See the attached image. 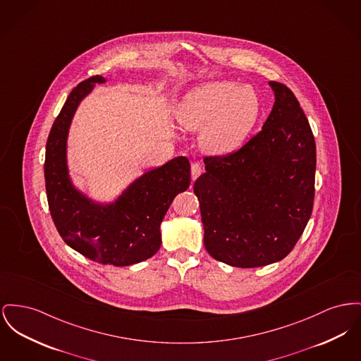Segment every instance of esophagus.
Here are the masks:
<instances>
[{"label": "esophagus", "instance_id": "1", "mask_svg": "<svg viewBox=\"0 0 361 361\" xmlns=\"http://www.w3.org/2000/svg\"><path fill=\"white\" fill-rule=\"evenodd\" d=\"M202 174V166L199 164H192L191 177L192 180H196Z\"/></svg>", "mask_w": 361, "mask_h": 361}]
</instances>
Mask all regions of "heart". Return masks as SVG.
Instances as JSON below:
<instances>
[{"instance_id":"obj_1","label":"heart","mask_w":361,"mask_h":361,"mask_svg":"<svg viewBox=\"0 0 361 361\" xmlns=\"http://www.w3.org/2000/svg\"><path fill=\"white\" fill-rule=\"evenodd\" d=\"M262 99L251 85L233 80H212L193 87L176 110L178 123L200 132L204 152L216 157L241 149L262 116Z\"/></svg>"}]
</instances>
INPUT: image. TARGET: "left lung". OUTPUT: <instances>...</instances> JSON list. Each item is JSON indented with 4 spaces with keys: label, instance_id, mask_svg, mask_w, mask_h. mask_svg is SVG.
I'll return each mask as SVG.
<instances>
[{
    "label": "left lung",
    "instance_id": "1",
    "mask_svg": "<svg viewBox=\"0 0 361 361\" xmlns=\"http://www.w3.org/2000/svg\"><path fill=\"white\" fill-rule=\"evenodd\" d=\"M269 85L276 102L262 130L231 155L204 158L206 173L193 184L204 247L233 267L282 260L314 206L317 146L310 123L286 85Z\"/></svg>",
    "mask_w": 361,
    "mask_h": 361
}]
</instances>
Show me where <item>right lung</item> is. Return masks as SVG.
<instances>
[{"mask_svg":"<svg viewBox=\"0 0 361 361\" xmlns=\"http://www.w3.org/2000/svg\"><path fill=\"white\" fill-rule=\"evenodd\" d=\"M101 75L76 85L57 116L46 143L44 183L49 209L65 243L101 264L130 266L161 247V222L174 196L191 184V165L176 157L145 170L113 200L92 199L75 185L68 166V135L79 105Z\"/></svg>","mask_w":361,"mask_h":361,"instance_id":"right-lung-1","label":"right lung"}]
</instances>
